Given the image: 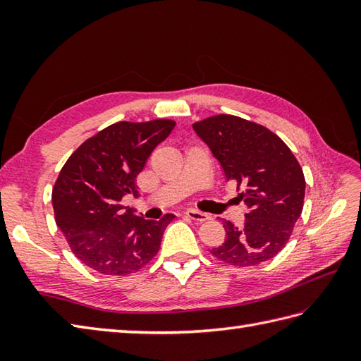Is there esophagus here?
I'll list each match as a JSON object with an SVG mask.
<instances>
[{
  "label": "esophagus",
  "instance_id": "esophagus-1",
  "mask_svg": "<svg viewBox=\"0 0 361 361\" xmlns=\"http://www.w3.org/2000/svg\"><path fill=\"white\" fill-rule=\"evenodd\" d=\"M186 217L190 219V220H194V221H200V224H202V221H206L209 219L208 214H204L202 211H197V209L186 211Z\"/></svg>",
  "mask_w": 361,
  "mask_h": 361
}]
</instances>
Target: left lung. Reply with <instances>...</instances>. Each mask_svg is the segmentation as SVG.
I'll return each instance as SVG.
<instances>
[{
  "label": "left lung",
  "mask_w": 361,
  "mask_h": 361,
  "mask_svg": "<svg viewBox=\"0 0 361 361\" xmlns=\"http://www.w3.org/2000/svg\"><path fill=\"white\" fill-rule=\"evenodd\" d=\"M209 145L225 178L243 188L248 208L242 228L224 221L225 242L211 255L234 267L273 259L286 247L302 212L305 178L298 159L271 130L233 114H217L192 124Z\"/></svg>",
  "instance_id": "1"
}]
</instances>
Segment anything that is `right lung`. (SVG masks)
I'll return each mask as SVG.
<instances>
[{"instance_id":"1","label":"right lung","mask_w":361,"mask_h":361,"mask_svg":"<svg viewBox=\"0 0 361 361\" xmlns=\"http://www.w3.org/2000/svg\"><path fill=\"white\" fill-rule=\"evenodd\" d=\"M173 127L172 119L116 122L88 137L60 171L52 188L56 224L73 255L94 271L127 276L157 256L175 216L145 220L121 200L137 197L136 176Z\"/></svg>"}]
</instances>
